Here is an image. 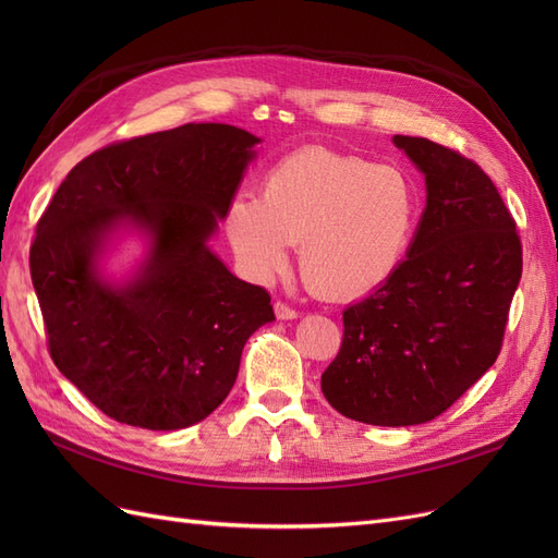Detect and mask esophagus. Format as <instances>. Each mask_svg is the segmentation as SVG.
<instances>
[{
    "instance_id": "obj_1",
    "label": "esophagus",
    "mask_w": 558,
    "mask_h": 558,
    "mask_svg": "<svg viewBox=\"0 0 558 558\" xmlns=\"http://www.w3.org/2000/svg\"><path fill=\"white\" fill-rule=\"evenodd\" d=\"M275 312H277V316H279V318H283V320L298 318V314H300L295 307H291L289 302H283V300H277V302H275Z\"/></svg>"
}]
</instances>
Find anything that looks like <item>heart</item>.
Listing matches in <instances>:
<instances>
[{
  "mask_svg": "<svg viewBox=\"0 0 558 558\" xmlns=\"http://www.w3.org/2000/svg\"><path fill=\"white\" fill-rule=\"evenodd\" d=\"M421 214L418 185L398 165L300 148L265 172L260 199H232L226 230L242 263L272 277L300 242V269L326 298L373 293L408 256Z\"/></svg>",
  "mask_w": 558,
  "mask_h": 558,
  "instance_id": "heart-1",
  "label": "heart"
}]
</instances>
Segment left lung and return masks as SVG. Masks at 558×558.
<instances>
[{
    "label": "left lung",
    "mask_w": 558,
    "mask_h": 558,
    "mask_svg": "<svg viewBox=\"0 0 558 558\" xmlns=\"http://www.w3.org/2000/svg\"><path fill=\"white\" fill-rule=\"evenodd\" d=\"M426 174V211L396 275L342 314L320 375L332 408L361 424L440 416L498 359L521 279L517 223L482 167L426 137L396 134Z\"/></svg>",
    "instance_id": "left-lung-1"
}]
</instances>
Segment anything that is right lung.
I'll list each match as a JSON object with an SVG mask.
<instances>
[{
  "instance_id": "add662e5",
  "label": "right lung",
  "mask_w": 558,
  "mask_h": 558,
  "mask_svg": "<svg viewBox=\"0 0 558 558\" xmlns=\"http://www.w3.org/2000/svg\"><path fill=\"white\" fill-rule=\"evenodd\" d=\"M260 140L221 123L113 142L83 158L41 214L29 248L48 353L118 424L179 430L209 416L238 379L242 349L275 320L269 293L207 248ZM121 222L155 240L123 290L94 256Z\"/></svg>"
}]
</instances>
